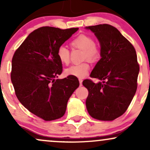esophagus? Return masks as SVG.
Instances as JSON below:
<instances>
[{
	"label": "esophagus",
	"instance_id": "34e87169",
	"mask_svg": "<svg viewBox=\"0 0 150 150\" xmlns=\"http://www.w3.org/2000/svg\"><path fill=\"white\" fill-rule=\"evenodd\" d=\"M79 82H80V86H82V79H79Z\"/></svg>",
	"mask_w": 150,
	"mask_h": 150
}]
</instances>
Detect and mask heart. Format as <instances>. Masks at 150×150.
Returning <instances> with one entry per match:
<instances>
[{"label": "heart", "instance_id": "b5f03b06", "mask_svg": "<svg viewBox=\"0 0 150 150\" xmlns=\"http://www.w3.org/2000/svg\"><path fill=\"white\" fill-rule=\"evenodd\" d=\"M71 45L74 48L84 51V60L95 61L99 58L100 51L94 43V39L87 34H80L72 41ZM57 57L61 63L68 65L70 63V50L65 46H61L57 50ZM89 70L88 62H84L80 64L73 65L65 70L67 75L83 78L87 75Z\"/></svg>", "mask_w": 150, "mask_h": 150}]
</instances>
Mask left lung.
Instances as JSON below:
<instances>
[{
    "instance_id": "1",
    "label": "left lung",
    "mask_w": 150,
    "mask_h": 150,
    "mask_svg": "<svg viewBox=\"0 0 150 150\" xmlns=\"http://www.w3.org/2000/svg\"><path fill=\"white\" fill-rule=\"evenodd\" d=\"M95 34L101 45V57L90 77L102 80L95 84L87 79L86 106L89 114L99 120H113L122 116L137 87L140 66L134 46L116 27L103 24L86 27Z\"/></svg>"
}]
</instances>
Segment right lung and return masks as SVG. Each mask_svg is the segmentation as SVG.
<instances>
[{
  "instance_id": "add662e5",
  "label": "right lung",
  "mask_w": 150,
  "mask_h": 150,
  "mask_svg": "<svg viewBox=\"0 0 150 150\" xmlns=\"http://www.w3.org/2000/svg\"><path fill=\"white\" fill-rule=\"evenodd\" d=\"M77 30L38 28L13 55L10 77L15 94L27 109L46 121L63 116L68 99L80 85L72 75L56 80L63 71L57 50Z\"/></svg>"
}]
</instances>
